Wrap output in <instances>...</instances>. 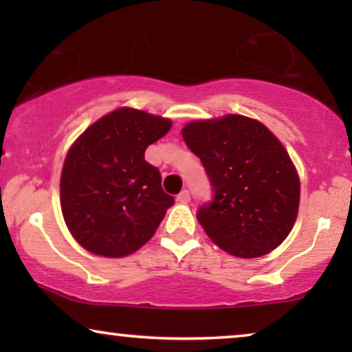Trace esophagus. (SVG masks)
Returning a JSON list of instances; mask_svg holds the SVG:
<instances>
[{
	"label": "esophagus",
	"instance_id": "34e87169",
	"mask_svg": "<svg viewBox=\"0 0 352 352\" xmlns=\"http://www.w3.org/2000/svg\"><path fill=\"white\" fill-rule=\"evenodd\" d=\"M176 200H177V201H179V204H187V201H189V200H190V192H189V190H187V189H186V190H182V192H181V194L176 197Z\"/></svg>",
	"mask_w": 352,
	"mask_h": 352
}]
</instances>
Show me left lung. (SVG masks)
<instances>
[{
  "instance_id": "8db88e82",
  "label": "left lung",
  "mask_w": 352,
  "mask_h": 352,
  "mask_svg": "<svg viewBox=\"0 0 352 352\" xmlns=\"http://www.w3.org/2000/svg\"><path fill=\"white\" fill-rule=\"evenodd\" d=\"M182 138L214 192L197 211L206 235L237 258H259L277 248L300 206V177L282 142L243 115L192 122Z\"/></svg>"
}]
</instances>
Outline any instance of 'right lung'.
I'll return each mask as SVG.
<instances>
[{
    "instance_id": "right-lung-1",
    "label": "right lung",
    "mask_w": 352,
    "mask_h": 352,
    "mask_svg": "<svg viewBox=\"0 0 352 352\" xmlns=\"http://www.w3.org/2000/svg\"><path fill=\"white\" fill-rule=\"evenodd\" d=\"M170 128L168 118L122 107L74 142L62 168L60 208L81 247L123 258L152 239L175 199L144 153Z\"/></svg>"
}]
</instances>
